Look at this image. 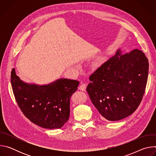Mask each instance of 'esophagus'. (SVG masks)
Segmentation results:
<instances>
[{"mask_svg": "<svg viewBox=\"0 0 156 156\" xmlns=\"http://www.w3.org/2000/svg\"><path fill=\"white\" fill-rule=\"evenodd\" d=\"M86 83H81V85L79 86L78 89L81 91H86Z\"/></svg>", "mask_w": 156, "mask_h": 156, "instance_id": "1", "label": "esophagus"}]
</instances>
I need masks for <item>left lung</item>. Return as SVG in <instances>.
Wrapping results in <instances>:
<instances>
[{"mask_svg":"<svg viewBox=\"0 0 156 156\" xmlns=\"http://www.w3.org/2000/svg\"><path fill=\"white\" fill-rule=\"evenodd\" d=\"M148 70V59L141 50L123 54L118 49L90 76L86 87L99 114L117 121L134 112L144 94Z\"/></svg>","mask_w":156,"mask_h":156,"instance_id":"left-lung-1","label":"left lung"}]
</instances>
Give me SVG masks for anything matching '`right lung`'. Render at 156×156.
Here are the masks:
<instances>
[{
  "label": "right lung",
  "instance_id": "1",
  "mask_svg": "<svg viewBox=\"0 0 156 156\" xmlns=\"http://www.w3.org/2000/svg\"><path fill=\"white\" fill-rule=\"evenodd\" d=\"M80 82L60 78L48 84L24 82L11 72V84L22 112L33 123L47 129L62 128L70 116V101Z\"/></svg>",
  "mask_w": 156,
  "mask_h": 156
}]
</instances>
